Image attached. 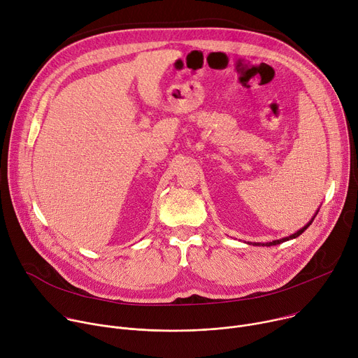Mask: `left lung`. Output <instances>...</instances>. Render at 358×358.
<instances>
[{"label": "left lung", "mask_w": 358, "mask_h": 358, "mask_svg": "<svg viewBox=\"0 0 358 358\" xmlns=\"http://www.w3.org/2000/svg\"><path fill=\"white\" fill-rule=\"evenodd\" d=\"M314 217H315V215H314ZM314 217L311 219V221L306 225V227H302L299 231H296L295 234H292V235H289V236H285V238H282V239H277V241H272V242H265V243H261V242H254V243H250V245H255V246H272V245H278V243H281V242H285V241H289V239H294V238H298L302 232H304L311 224H313V221H314Z\"/></svg>", "instance_id": "obj_1"}]
</instances>
